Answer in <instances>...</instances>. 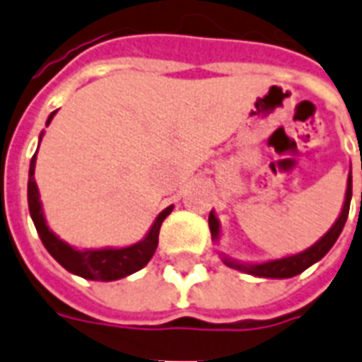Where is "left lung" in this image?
I'll list each match as a JSON object with an SVG mask.
<instances>
[{"instance_id":"8db88e82","label":"left lung","mask_w":362,"mask_h":362,"mask_svg":"<svg viewBox=\"0 0 362 362\" xmlns=\"http://www.w3.org/2000/svg\"><path fill=\"white\" fill-rule=\"evenodd\" d=\"M351 194H353V186H351V174H349L347 180V196H345V206H343V211H341L339 219L335 221V225L331 227L327 233L323 235L320 241L312 245L308 251L300 252V255H294V257H286V259H278L270 260V262H262V264H243V262H237V260L223 259V262L231 269L243 270L247 274H255V276H264V278H292L300 272H304L308 267H312L313 262H317L320 259H323L331 247L335 245L337 237L343 231V225L347 221L349 216V206H351ZM209 231L216 239L219 235V221L216 219L214 214H209Z\"/></svg>"}]
</instances>
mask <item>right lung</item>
<instances>
[{
	"label": "right lung",
	"instance_id": "right-lung-1",
	"mask_svg": "<svg viewBox=\"0 0 362 362\" xmlns=\"http://www.w3.org/2000/svg\"><path fill=\"white\" fill-rule=\"evenodd\" d=\"M57 111L50 113L47 125L50 119L54 117ZM35 158L37 153L33 156L31 168H29V211H31L33 221L37 227L40 241L47 247V251L54 257V259L68 270L74 272L78 276L88 278V280H119L123 276H129L133 272H137L145 267L148 260L153 259L158 245V231L160 225L166 219V216L173 211V207H166L160 216L156 217L155 225L151 227V231L145 239L137 245H131L125 249H102V251H76L70 245L60 241L57 235L47 227V221L42 217V209H40L39 189H37V182H35Z\"/></svg>",
	"mask_w": 362,
	"mask_h": 362
}]
</instances>
